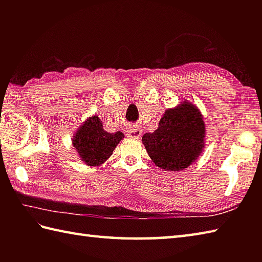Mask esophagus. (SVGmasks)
<instances>
[{"instance_id":"34e87169","label":"esophagus","mask_w":262,"mask_h":262,"mask_svg":"<svg viewBox=\"0 0 262 262\" xmlns=\"http://www.w3.org/2000/svg\"><path fill=\"white\" fill-rule=\"evenodd\" d=\"M141 135H142V130L140 128H132L129 133H128V137L130 138H140Z\"/></svg>"}]
</instances>
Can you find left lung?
<instances>
[{"label":"left lung","mask_w":262,"mask_h":262,"mask_svg":"<svg viewBox=\"0 0 262 262\" xmlns=\"http://www.w3.org/2000/svg\"><path fill=\"white\" fill-rule=\"evenodd\" d=\"M205 124L193 104L183 102L168 109L153 133L144 134L142 142L153 162L169 171L190 165L204 148Z\"/></svg>","instance_id":"obj_1"}]
</instances>
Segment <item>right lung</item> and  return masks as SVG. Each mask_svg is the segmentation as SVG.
Segmentation results:
<instances>
[{
    "label": "right lung",
    "instance_id": "right-lung-1",
    "mask_svg": "<svg viewBox=\"0 0 262 262\" xmlns=\"http://www.w3.org/2000/svg\"><path fill=\"white\" fill-rule=\"evenodd\" d=\"M124 138L121 132L108 133L103 129L98 116L89 118L74 136L73 145L82 161L88 165L102 164L111 157L118 143Z\"/></svg>",
    "mask_w": 262,
    "mask_h": 262
}]
</instances>
